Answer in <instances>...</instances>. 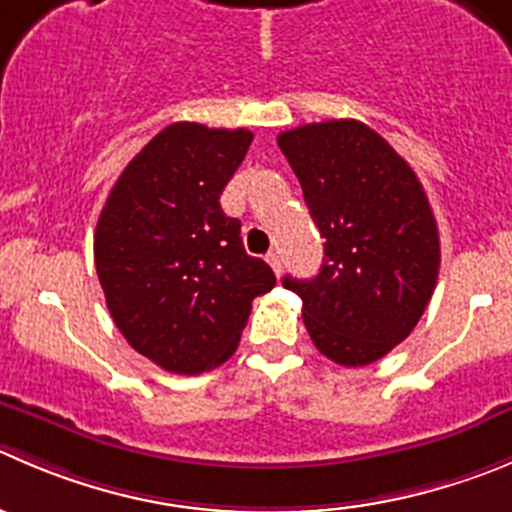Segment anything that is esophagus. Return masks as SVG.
<instances>
[{"label":"esophagus","mask_w":512,"mask_h":512,"mask_svg":"<svg viewBox=\"0 0 512 512\" xmlns=\"http://www.w3.org/2000/svg\"><path fill=\"white\" fill-rule=\"evenodd\" d=\"M266 261H269V266L274 269L276 276H281V256L276 251H269L266 253Z\"/></svg>","instance_id":"34e87169"}]
</instances>
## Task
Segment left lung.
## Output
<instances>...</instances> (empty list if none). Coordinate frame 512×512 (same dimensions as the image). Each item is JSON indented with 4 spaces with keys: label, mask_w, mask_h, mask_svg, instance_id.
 I'll list each match as a JSON object with an SVG mask.
<instances>
[{
    "label": "left lung",
    "mask_w": 512,
    "mask_h": 512,
    "mask_svg": "<svg viewBox=\"0 0 512 512\" xmlns=\"http://www.w3.org/2000/svg\"><path fill=\"white\" fill-rule=\"evenodd\" d=\"M324 238L314 279L284 276L301 296L314 347L342 367H367L405 342L440 271V233L420 178L359 120H326L279 135Z\"/></svg>",
    "instance_id": "8db88e82"
}]
</instances>
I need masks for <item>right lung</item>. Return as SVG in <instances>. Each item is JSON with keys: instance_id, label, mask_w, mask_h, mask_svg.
Segmentation results:
<instances>
[{"instance_id": "1", "label": "right lung", "mask_w": 512, "mask_h": 512, "mask_svg": "<svg viewBox=\"0 0 512 512\" xmlns=\"http://www.w3.org/2000/svg\"><path fill=\"white\" fill-rule=\"evenodd\" d=\"M251 140L243 128L168 125L120 173L97 218L95 269L110 316L165 372L226 362L251 301L276 286L218 201Z\"/></svg>"}]
</instances>
